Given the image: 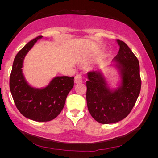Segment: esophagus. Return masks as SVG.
<instances>
[{
	"label": "esophagus",
	"mask_w": 158,
	"mask_h": 158,
	"mask_svg": "<svg viewBox=\"0 0 158 158\" xmlns=\"http://www.w3.org/2000/svg\"><path fill=\"white\" fill-rule=\"evenodd\" d=\"M82 82V76L80 74L76 75L74 78V83L75 84H80Z\"/></svg>",
	"instance_id": "esophagus-1"
}]
</instances>
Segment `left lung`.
<instances>
[{"label": "left lung", "mask_w": 158, "mask_h": 158, "mask_svg": "<svg viewBox=\"0 0 158 158\" xmlns=\"http://www.w3.org/2000/svg\"><path fill=\"white\" fill-rule=\"evenodd\" d=\"M117 42L119 51L113 60L121 79L118 87L110 88L101 70L87 74L88 111L95 121L102 124L114 123L127 117L140 92L139 62L125 42L118 40Z\"/></svg>", "instance_id": "left-lung-1"}]
</instances>
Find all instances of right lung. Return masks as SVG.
<instances>
[{"mask_svg": "<svg viewBox=\"0 0 158 158\" xmlns=\"http://www.w3.org/2000/svg\"><path fill=\"white\" fill-rule=\"evenodd\" d=\"M42 37L28 42L18 52L10 76V89L17 109L25 117L37 122L50 121L58 116L74 86V77L70 76H56L42 88H33L27 82L22 72L23 59Z\"/></svg>", "mask_w": 158, "mask_h": 158, "instance_id": "add662e5", "label": "right lung"}]
</instances>
